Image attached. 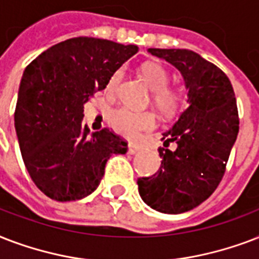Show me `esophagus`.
I'll use <instances>...</instances> for the list:
<instances>
[{"mask_svg": "<svg viewBox=\"0 0 259 259\" xmlns=\"http://www.w3.org/2000/svg\"><path fill=\"white\" fill-rule=\"evenodd\" d=\"M140 150H142V147H140V146H138V144L128 143V152H130V154H132V155H134V154H136V152H139Z\"/></svg>", "mask_w": 259, "mask_h": 259, "instance_id": "34e87169", "label": "esophagus"}]
</instances>
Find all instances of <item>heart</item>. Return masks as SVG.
I'll return each instance as SVG.
<instances>
[{"mask_svg":"<svg viewBox=\"0 0 259 259\" xmlns=\"http://www.w3.org/2000/svg\"><path fill=\"white\" fill-rule=\"evenodd\" d=\"M123 69H117L112 74L107 83L105 92L115 93L116 88L123 78ZM140 74L152 90V102L157 109L163 115H173L181 105V93L177 89L170 88L169 73L165 67L155 62H147L140 67ZM109 123L117 134L136 139L140 134L151 131L155 127V115L150 111H134L128 107L116 108L109 115Z\"/></svg>","mask_w":259,"mask_h":259,"instance_id":"b5f03b06","label":"heart"}]
</instances>
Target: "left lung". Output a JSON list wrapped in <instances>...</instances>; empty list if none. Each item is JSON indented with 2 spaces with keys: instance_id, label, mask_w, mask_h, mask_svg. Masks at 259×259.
Returning <instances> with one entry per match:
<instances>
[{
  "instance_id": "obj_1",
  "label": "left lung",
  "mask_w": 259,
  "mask_h": 259,
  "mask_svg": "<svg viewBox=\"0 0 259 259\" xmlns=\"http://www.w3.org/2000/svg\"><path fill=\"white\" fill-rule=\"evenodd\" d=\"M181 73L188 89V108L159 147L161 167L151 177L138 180L139 194L162 213H182L209 197L226 171L239 132L235 93L228 77L211 62L190 50L148 48ZM176 143V150L167 149Z\"/></svg>"
}]
</instances>
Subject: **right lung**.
<instances>
[{
  "label": "right lung",
  "instance_id": "1",
  "mask_svg": "<svg viewBox=\"0 0 259 259\" xmlns=\"http://www.w3.org/2000/svg\"><path fill=\"white\" fill-rule=\"evenodd\" d=\"M138 53L136 46L73 37L46 50L25 67L15 127L24 165L35 185L57 201H74L97 189L112 154L127 142L111 130L89 134L83 105Z\"/></svg>",
  "mask_w": 259,
  "mask_h": 259
}]
</instances>
